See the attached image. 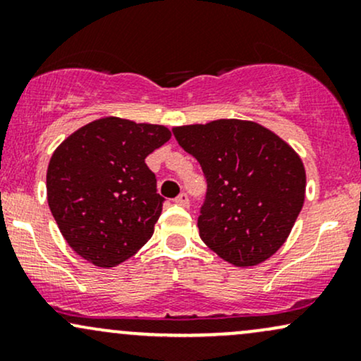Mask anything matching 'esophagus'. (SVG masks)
<instances>
[{"instance_id":"34e87169","label":"esophagus","mask_w":361,"mask_h":361,"mask_svg":"<svg viewBox=\"0 0 361 361\" xmlns=\"http://www.w3.org/2000/svg\"><path fill=\"white\" fill-rule=\"evenodd\" d=\"M175 202H176L178 205H181V207H188L190 205V198H188V195H186V193L178 195V197L175 198Z\"/></svg>"}]
</instances>
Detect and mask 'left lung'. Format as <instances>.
<instances>
[{
	"label": "left lung",
	"instance_id": "obj_1",
	"mask_svg": "<svg viewBox=\"0 0 361 361\" xmlns=\"http://www.w3.org/2000/svg\"><path fill=\"white\" fill-rule=\"evenodd\" d=\"M207 178L200 238L234 267H255L283 246L305 198L300 156L270 128L221 118L173 128Z\"/></svg>",
	"mask_w": 361,
	"mask_h": 361
}]
</instances>
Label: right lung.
<instances>
[{"label":"right lung","instance_id":"1","mask_svg":"<svg viewBox=\"0 0 361 361\" xmlns=\"http://www.w3.org/2000/svg\"><path fill=\"white\" fill-rule=\"evenodd\" d=\"M169 139L164 126L105 117L78 128L54 151L49 209L81 258L117 267L151 239L164 198L146 157Z\"/></svg>","mask_w":361,"mask_h":361}]
</instances>
